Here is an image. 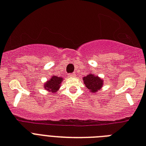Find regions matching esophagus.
Listing matches in <instances>:
<instances>
[{
	"label": "esophagus",
	"instance_id": "obj_1",
	"mask_svg": "<svg viewBox=\"0 0 146 146\" xmlns=\"http://www.w3.org/2000/svg\"><path fill=\"white\" fill-rule=\"evenodd\" d=\"M69 75L70 78H73V77H76V74L75 73H72V74H68Z\"/></svg>",
	"mask_w": 146,
	"mask_h": 146
}]
</instances>
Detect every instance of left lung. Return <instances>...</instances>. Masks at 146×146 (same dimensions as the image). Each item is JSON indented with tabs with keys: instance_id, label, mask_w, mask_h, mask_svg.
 <instances>
[{
	"instance_id": "obj_1",
	"label": "left lung",
	"mask_w": 146,
	"mask_h": 146,
	"mask_svg": "<svg viewBox=\"0 0 146 146\" xmlns=\"http://www.w3.org/2000/svg\"><path fill=\"white\" fill-rule=\"evenodd\" d=\"M84 84H85L86 88L93 93L98 91L101 88L103 85V80L99 77L94 76L93 74H88V76L83 78Z\"/></svg>"
}]
</instances>
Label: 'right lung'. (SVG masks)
<instances>
[{
    "label": "right lung",
    "mask_w": 146,
    "mask_h": 146,
    "mask_svg": "<svg viewBox=\"0 0 146 146\" xmlns=\"http://www.w3.org/2000/svg\"><path fill=\"white\" fill-rule=\"evenodd\" d=\"M62 78L59 77H56L53 75L52 78H51L50 80H48L44 88L47 91H52V92H56L59 88V86L61 85Z\"/></svg>",
    "instance_id": "add662e5"
}]
</instances>
